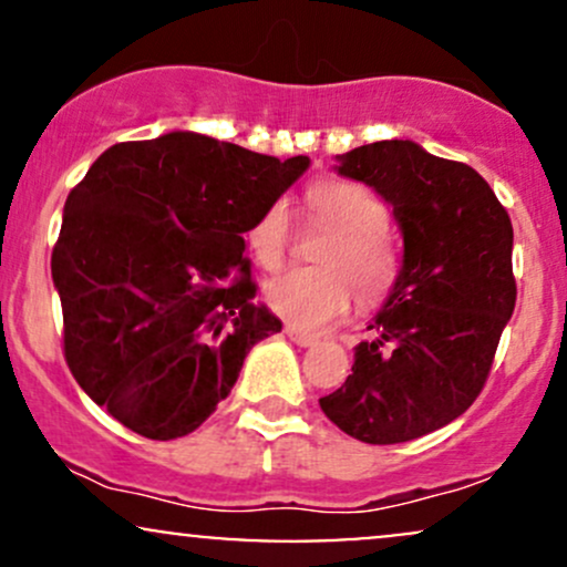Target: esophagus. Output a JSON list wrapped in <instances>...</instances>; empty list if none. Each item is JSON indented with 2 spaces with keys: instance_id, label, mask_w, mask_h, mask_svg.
I'll use <instances>...</instances> for the list:
<instances>
[{
  "instance_id": "34e87169",
  "label": "esophagus",
  "mask_w": 567,
  "mask_h": 567,
  "mask_svg": "<svg viewBox=\"0 0 567 567\" xmlns=\"http://www.w3.org/2000/svg\"><path fill=\"white\" fill-rule=\"evenodd\" d=\"M285 333L292 343H298V347H315L317 343V336L315 333H306V330L296 328V324H285Z\"/></svg>"
}]
</instances>
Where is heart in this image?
Returning <instances> with one entry per match:
<instances>
[{
    "label": "heart",
    "instance_id": "1",
    "mask_svg": "<svg viewBox=\"0 0 567 567\" xmlns=\"http://www.w3.org/2000/svg\"><path fill=\"white\" fill-rule=\"evenodd\" d=\"M311 220L330 229L317 252V269H290L269 279L264 298L275 315L298 328L317 330L347 315L351 298L375 303L392 290L400 261L386 234V207L354 181L322 178L306 188ZM292 224L285 199L264 207L247 226V247L264 269H279L290 250Z\"/></svg>",
    "mask_w": 567,
    "mask_h": 567
}]
</instances>
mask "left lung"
I'll return each instance as SVG.
<instances>
[{"mask_svg":"<svg viewBox=\"0 0 567 567\" xmlns=\"http://www.w3.org/2000/svg\"><path fill=\"white\" fill-rule=\"evenodd\" d=\"M343 178L368 184L400 224V275L354 347V365L320 408L349 437L408 442L451 424L483 392L517 285L512 220L464 162L413 141H379L338 157Z\"/></svg>","mask_w":567,"mask_h":567,"instance_id":"1","label":"left lung"}]
</instances>
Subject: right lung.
Wrapping results in <instances>:
<instances>
[{
  "instance_id": "obj_1",
  "label": "right lung",
  "mask_w": 567,
  "mask_h": 567,
  "mask_svg": "<svg viewBox=\"0 0 567 567\" xmlns=\"http://www.w3.org/2000/svg\"><path fill=\"white\" fill-rule=\"evenodd\" d=\"M306 167L186 130L93 162L50 264L63 351L90 400L148 440L210 419L247 351L282 330L252 303L243 234Z\"/></svg>"
}]
</instances>
